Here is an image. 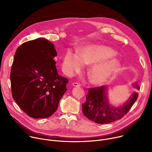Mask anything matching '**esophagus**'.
I'll return each instance as SVG.
<instances>
[{
    "label": "esophagus",
    "instance_id": "1",
    "mask_svg": "<svg viewBox=\"0 0 152 152\" xmlns=\"http://www.w3.org/2000/svg\"><path fill=\"white\" fill-rule=\"evenodd\" d=\"M72 84L74 86H77V87H80V84L79 83H77V82H73Z\"/></svg>",
    "mask_w": 152,
    "mask_h": 152
}]
</instances>
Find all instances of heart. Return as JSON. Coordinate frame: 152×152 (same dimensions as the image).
Segmentation results:
<instances>
[{
    "label": "heart",
    "mask_w": 152,
    "mask_h": 152,
    "mask_svg": "<svg viewBox=\"0 0 152 152\" xmlns=\"http://www.w3.org/2000/svg\"><path fill=\"white\" fill-rule=\"evenodd\" d=\"M116 55L112 48L104 46L86 47L80 52V56L68 50L64 56L62 66L68 73L73 74L81 70L83 62L92 65L88 72V77L92 83L100 85L106 82L119 69V62L114 59Z\"/></svg>",
    "instance_id": "obj_1"
}]
</instances>
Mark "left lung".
Masks as SVG:
<instances>
[{"instance_id":"left-lung-1","label":"left lung","mask_w":152,"mask_h":152,"mask_svg":"<svg viewBox=\"0 0 152 152\" xmlns=\"http://www.w3.org/2000/svg\"><path fill=\"white\" fill-rule=\"evenodd\" d=\"M140 90V86L135 85ZM86 102L82 104V112L90 120L98 124H107L122 118L131 110L138 97L135 92L124 106L114 107L107 102L106 97V86L89 88Z\"/></svg>"}]
</instances>
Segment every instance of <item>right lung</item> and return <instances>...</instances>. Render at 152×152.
Masks as SVG:
<instances>
[{
  "mask_svg": "<svg viewBox=\"0 0 152 152\" xmlns=\"http://www.w3.org/2000/svg\"><path fill=\"white\" fill-rule=\"evenodd\" d=\"M54 45L45 38L28 41L15 53L10 79L12 96L21 110L34 118H45L57 110L67 89L58 75Z\"/></svg>",
  "mask_w": 152,
  "mask_h": 152,
  "instance_id": "obj_1",
  "label": "right lung"
}]
</instances>
